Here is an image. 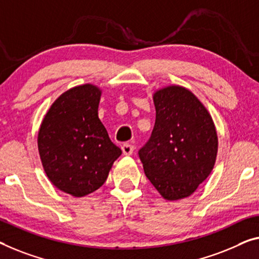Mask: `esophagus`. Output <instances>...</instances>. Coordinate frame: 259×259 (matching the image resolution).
<instances>
[{"mask_svg":"<svg viewBox=\"0 0 259 259\" xmlns=\"http://www.w3.org/2000/svg\"><path fill=\"white\" fill-rule=\"evenodd\" d=\"M134 150H135V146L133 144H129V143H125V144L122 145V151L125 156H130V154H133Z\"/></svg>","mask_w":259,"mask_h":259,"instance_id":"34e87169","label":"esophagus"}]
</instances>
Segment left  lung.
<instances>
[{"label": "left lung", "instance_id": "obj_1", "mask_svg": "<svg viewBox=\"0 0 259 259\" xmlns=\"http://www.w3.org/2000/svg\"><path fill=\"white\" fill-rule=\"evenodd\" d=\"M156 122L138 151L146 178L166 200L190 196L210 175L218 153V135L198 98L180 86L153 95Z\"/></svg>", "mask_w": 259, "mask_h": 259}]
</instances>
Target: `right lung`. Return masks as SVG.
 Here are the masks:
<instances>
[{"label": "right lung", "mask_w": 259, "mask_h": 259, "mask_svg": "<svg viewBox=\"0 0 259 259\" xmlns=\"http://www.w3.org/2000/svg\"><path fill=\"white\" fill-rule=\"evenodd\" d=\"M100 96L101 91L90 83L65 92L50 108L38 133L46 176L73 196L101 187L122 153L98 116Z\"/></svg>", "instance_id": "1"}]
</instances>
